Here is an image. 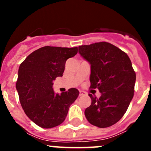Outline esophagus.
Wrapping results in <instances>:
<instances>
[{"instance_id":"1","label":"esophagus","mask_w":151,"mask_h":151,"mask_svg":"<svg viewBox=\"0 0 151 151\" xmlns=\"http://www.w3.org/2000/svg\"><path fill=\"white\" fill-rule=\"evenodd\" d=\"M85 92L83 91H79V96H82V95H85Z\"/></svg>"}]
</instances>
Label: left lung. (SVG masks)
Wrapping results in <instances>:
<instances>
[{"mask_svg":"<svg viewBox=\"0 0 151 151\" xmlns=\"http://www.w3.org/2000/svg\"><path fill=\"white\" fill-rule=\"evenodd\" d=\"M78 53L91 64V88H97L100 98L89 94L91 104L85 115L91 125L106 128L125 114L134 91L136 75L129 56L112 44L102 41L78 47Z\"/></svg>","mask_w":151,"mask_h":151,"instance_id":"obj_1","label":"left lung"}]
</instances>
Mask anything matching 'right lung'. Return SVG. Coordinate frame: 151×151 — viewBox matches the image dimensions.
I'll return each instance as SVG.
<instances>
[{"instance_id": "add662e5", "label": "right lung", "mask_w": 151, "mask_h": 151, "mask_svg": "<svg viewBox=\"0 0 151 151\" xmlns=\"http://www.w3.org/2000/svg\"><path fill=\"white\" fill-rule=\"evenodd\" d=\"M78 53V47H42L29 54L20 64L16 88L24 112L31 120L44 129L60 125L70 105L79 94L70 88L55 94L53 81L63 76L67 59Z\"/></svg>"}]
</instances>
